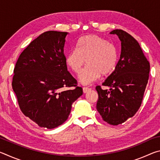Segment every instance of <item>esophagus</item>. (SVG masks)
<instances>
[{
  "mask_svg": "<svg viewBox=\"0 0 160 160\" xmlns=\"http://www.w3.org/2000/svg\"><path fill=\"white\" fill-rule=\"evenodd\" d=\"M82 90H83L84 93H87V92H90L91 90V89L88 88H83Z\"/></svg>",
  "mask_w": 160,
  "mask_h": 160,
  "instance_id": "obj_1",
  "label": "esophagus"
}]
</instances>
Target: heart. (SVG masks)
Instances as JSON below:
<instances>
[{
  "mask_svg": "<svg viewBox=\"0 0 160 160\" xmlns=\"http://www.w3.org/2000/svg\"><path fill=\"white\" fill-rule=\"evenodd\" d=\"M66 66L78 74L85 66H88L79 75V82L90 85L101 75H107L114 71L118 63L116 48L107 39L90 34L78 40L76 49L70 51L65 58Z\"/></svg>",
  "mask_w": 160,
  "mask_h": 160,
  "instance_id": "1",
  "label": "heart"
}]
</instances>
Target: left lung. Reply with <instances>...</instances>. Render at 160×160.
I'll list each match as a JSON object with an SVG mask.
<instances>
[{"label":"left lung","mask_w":160,"mask_h":160,"mask_svg":"<svg viewBox=\"0 0 160 160\" xmlns=\"http://www.w3.org/2000/svg\"><path fill=\"white\" fill-rule=\"evenodd\" d=\"M121 41L120 58L112 74L102 85L97 86V109L102 119L113 126L125 122L133 116L141 105L150 72V63L139 43L131 35L121 29L110 32Z\"/></svg>","instance_id":"left-lung-1"}]
</instances>
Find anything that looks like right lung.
I'll use <instances>...</instances> for the list:
<instances>
[{
    "label": "right lung",
    "mask_w": 160,
    "mask_h": 160,
    "mask_svg": "<svg viewBox=\"0 0 160 160\" xmlns=\"http://www.w3.org/2000/svg\"><path fill=\"white\" fill-rule=\"evenodd\" d=\"M68 34L56 31L42 33L22 52L14 68L12 86L22 112L48 129L63 124L72 103L82 94L65 61ZM66 86L76 88L62 90Z\"/></svg>",
    "instance_id": "right-lung-1"
}]
</instances>
